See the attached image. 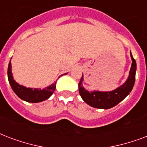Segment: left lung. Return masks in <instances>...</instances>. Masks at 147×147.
<instances>
[{
  "mask_svg": "<svg viewBox=\"0 0 147 147\" xmlns=\"http://www.w3.org/2000/svg\"><path fill=\"white\" fill-rule=\"evenodd\" d=\"M130 56H131L133 62H132L131 68L129 70V77L124 84H123L122 86H120L119 88H117L115 90L110 92H89L83 87L82 81L84 79H83V76H82L79 84H78V86H79L80 95L85 103L95 108L110 109L121 102L131 92L132 89L134 87V83H135L136 63L131 53H130Z\"/></svg>",
  "mask_w": 147,
  "mask_h": 147,
  "instance_id": "obj_1",
  "label": "left lung"
}]
</instances>
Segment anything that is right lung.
<instances>
[{
	"instance_id": "obj_1",
	"label": "right lung",
	"mask_w": 147,
	"mask_h": 147,
	"mask_svg": "<svg viewBox=\"0 0 147 147\" xmlns=\"http://www.w3.org/2000/svg\"><path fill=\"white\" fill-rule=\"evenodd\" d=\"M7 77H8L9 83L11 84V88L13 92L17 94V96L20 97L23 100L27 101L29 103H39V102L48 99L53 94V91L55 90L56 84H57V81L54 82L51 86L43 90L27 88L25 86L19 85L12 77L11 61L8 64Z\"/></svg>"
}]
</instances>
